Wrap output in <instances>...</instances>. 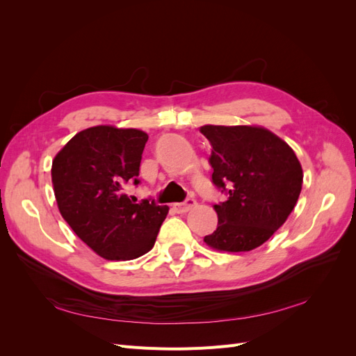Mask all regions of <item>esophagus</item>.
I'll return each mask as SVG.
<instances>
[{"instance_id":"obj_1","label":"esophagus","mask_w":356,"mask_h":356,"mask_svg":"<svg viewBox=\"0 0 356 356\" xmlns=\"http://www.w3.org/2000/svg\"><path fill=\"white\" fill-rule=\"evenodd\" d=\"M196 204H197L196 199L188 197L186 202H182V203H175V204H174V208H175V211H177L178 213H186V212H188V211H191L193 208H195Z\"/></svg>"}]
</instances>
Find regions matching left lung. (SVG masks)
<instances>
[{
	"mask_svg": "<svg viewBox=\"0 0 356 356\" xmlns=\"http://www.w3.org/2000/svg\"><path fill=\"white\" fill-rule=\"evenodd\" d=\"M200 132L212 147V184L227 196L213 207L217 230L203 241L218 251H251L294 209L303 169L293 148L264 127L208 124Z\"/></svg>",
	"mask_w": 356,
	"mask_h": 356,
	"instance_id": "obj_1",
	"label": "left lung"
}]
</instances>
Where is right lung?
<instances>
[{
    "label": "right lung",
    "mask_w": 356,
    "mask_h": 356,
    "mask_svg": "<svg viewBox=\"0 0 356 356\" xmlns=\"http://www.w3.org/2000/svg\"><path fill=\"white\" fill-rule=\"evenodd\" d=\"M148 135L138 129L95 126L72 136L51 165L60 215L79 238L106 260H134L154 246L169 208L138 202L124 191L139 184Z\"/></svg>",
    "instance_id": "1"
}]
</instances>
